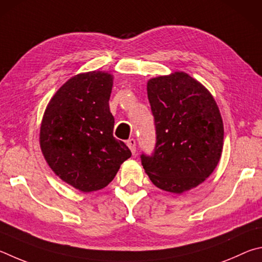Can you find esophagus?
Here are the masks:
<instances>
[{
    "instance_id": "obj_1",
    "label": "esophagus",
    "mask_w": 262,
    "mask_h": 262,
    "mask_svg": "<svg viewBox=\"0 0 262 262\" xmlns=\"http://www.w3.org/2000/svg\"><path fill=\"white\" fill-rule=\"evenodd\" d=\"M126 145L128 146V148L131 149L132 154H135L136 153V149H137V147H136V140L135 139H128L126 141Z\"/></svg>"
}]
</instances>
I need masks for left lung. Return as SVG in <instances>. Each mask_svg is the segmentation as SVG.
Returning <instances> with one entry per match:
<instances>
[{
	"label": "left lung",
	"mask_w": 262,
	"mask_h": 262,
	"mask_svg": "<svg viewBox=\"0 0 262 262\" xmlns=\"http://www.w3.org/2000/svg\"><path fill=\"white\" fill-rule=\"evenodd\" d=\"M147 95L154 116L152 155L141 164L159 189L181 194L201 184L216 168L223 122L213 95L185 72L152 78Z\"/></svg>",
	"instance_id": "8db88e82"
}]
</instances>
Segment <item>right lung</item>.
<instances>
[{"label": "right lung", "instance_id": "add662e5", "mask_svg": "<svg viewBox=\"0 0 262 262\" xmlns=\"http://www.w3.org/2000/svg\"><path fill=\"white\" fill-rule=\"evenodd\" d=\"M113 76L79 73L49 101L40 127V147L52 170L81 192L103 189L131 150L115 139L109 109Z\"/></svg>", "mask_w": 262, "mask_h": 262}]
</instances>
